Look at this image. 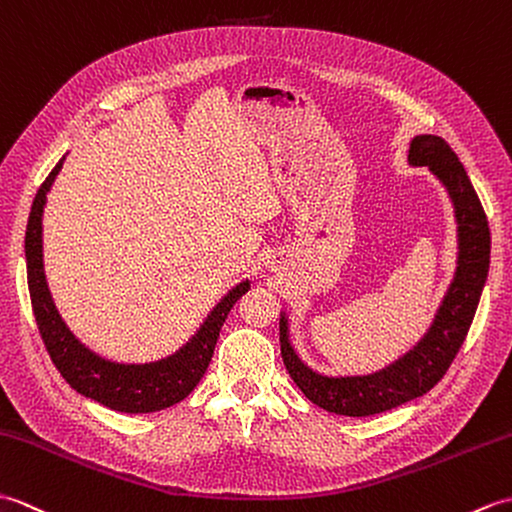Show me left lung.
I'll return each mask as SVG.
<instances>
[{"label":"left lung","instance_id":"1","mask_svg":"<svg viewBox=\"0 0 512 512\" xmlns=\"http://www.w3.org/2000/svg\"><path fill=\"white\" fill-rule=\"evenodd\" d=\"M412 166H427L447 188L458 221V267L425 337L401 359L363 377H326L295 355L289 324L280 315V352L293 383L309 401L342 416H372L394 410L429 392L445 377L469 333L491 263V232L458 155L438 135H416L407 155Z\"/></svg>","mask_w":512,"mask_h":512}]
</instances>
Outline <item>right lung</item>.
<instances>
[{
  "label": "right lung",
  "mask_w": 512,
  "mask_h": 512,
  "mask_svg": "<svg viewBox=\"0 0 512 512\" xmlns=\"http://www.w3.org/2000/svg\"><path fill=\"white\" fill-rule=\"evenodd\" d=\"M63 160L52 168V173L45 177L37 190L26 227L28 289L43 344L48 348L50 359L56 370L61 372V377L87 399L105 405L109 410L127 414L166 410V407L184 401L206 374L225 317L236 300L249 291V280L236 285L214 306L197 335L184 348H179L175 355L153 363H116L98 357L96 352L78 342L63 322V317L54 306L43 271V206L45 195L50 192L54 177L59 175Z\"/></svg>",
  "instance_id": "obj_1"
}]
</instances>
